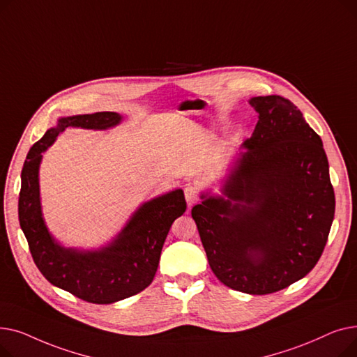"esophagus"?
<instances>
[{
    "label": "esophagus",
    "mask_w": 357,
    "mask_h": 357,
    "mask_svg": "<svg viewBox=\"0 0 357 357\" xmlns=\"http://www.w3.org/2000/svg\"><path fill=\"white\" fill-rule=\"evenodd\" d=\"M185 199H186V202H188L190 208L192 207L194 204H197L198 199H199L197 188H194V186H191V185L186 186V188H185Z\"/></svg>",
    "instance_id": "34e87169"
}]
</instances>
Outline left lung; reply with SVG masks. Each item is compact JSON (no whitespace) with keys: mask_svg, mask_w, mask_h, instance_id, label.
I'll list each match as a JSON object with an SVG mask.
<instances>
[{"mask_svg":"<svg viewBox=\"0 0 357 357\" xmlns=\"http://www.w3.org/2000/svg\"><path fill=\"white\" fill-rule=\"evenodd\" d=\"M250 104L259 120L222 188L227 199L202 195L191 214L220 282L266 295L317 265L335 198L321 137L298 107L279 96Z\"/></svg>","mask_w":357,"mask_h":357,"instance_id":"obj_1","label":"left lung"}]
</instances>
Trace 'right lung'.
<instances>
[{
  "label": "right lung",
  "instance_id": "add662e5",
  "mask_svg": "<svg viewBox=\"0 0 357 357\" xmlns=\"http://www.w3.org/2000/svg\"><path fill=\"white\" fill-rule=\"evenodd\" d=\"M121 120L117 112L61 119L36 142L22 171L18 220L36 266L54 287L92 304H112L147 288L155 278L165 238L186 210L182 190L143 204L119 237L98 252L63 249L50 237L40 210L39 165L42 152L66 127L108 128Z\"/></svg>",
  "mask_w": 357,
  "mask_h": 357
}]
</instances>
